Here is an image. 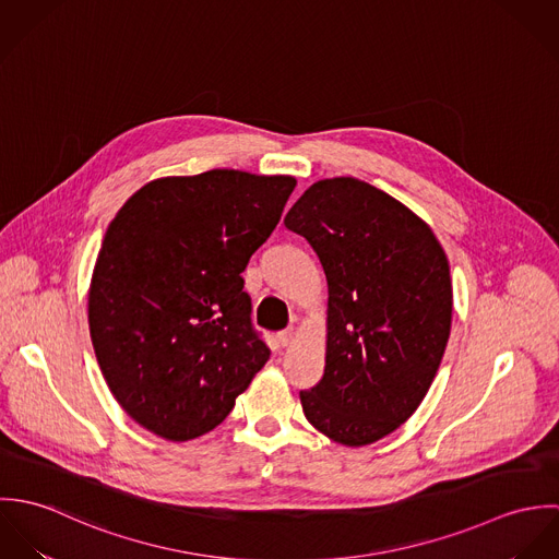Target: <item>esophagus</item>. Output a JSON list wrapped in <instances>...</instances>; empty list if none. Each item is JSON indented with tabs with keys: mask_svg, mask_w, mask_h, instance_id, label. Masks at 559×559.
<instances>
[{
	"mask_svg": "<svg viewBox=\"0 0 559 559\" xmlns=\"http://www.w3.org/2000/svg\"><path fill=\"white\" fill-rule=\"evenodd\" d=\"M293 335H295V331H293V329H284V331H280V333H277V342H280V346H288V344L293 342Z\"/></svg>",
	"mask_w": 559,
	"mask_h": 559,
	"instance_id": "1",
	"label": "esophagus"
}]
</instances>
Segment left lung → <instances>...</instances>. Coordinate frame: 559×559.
<instances>
[{
    "mask_svg": "<svg viewBox=\"0 0 559 559\" xmlns=\"http://www.w3.org/2000/svg\"><path fill=\"white\" fill-rule=\"evenodd\" d=\"M319 255L329 286L326 359L301 392L308 421L342 445H368L426 396L452 326V280L432 230L385 191L314 182L284 217Z\"/></svg>",
    "mask_w": 559,
    "mask_h": 559,
    "instance_id": "8db88e82",
    "label": "left lung"
}]
</instances>
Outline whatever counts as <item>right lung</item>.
<instances>
[{
  "label": "right lung",
  "instance_id": "add662e5",
  "mask_svg": "<svg viewBox=\"0 0 559 559\" xmlns=\"http://www.w3.org/2000/svg\"><path fill=\"white\" fill-rule=\"evenodd\" d=\"M293 176L211 169L133 193L100 245L87 320L120 406L169 441L219 426L271 350L242 271L271 237Z\"/></svg>",
  "mask_w": 559,
  "mask_h": 559
}]
</instances>
